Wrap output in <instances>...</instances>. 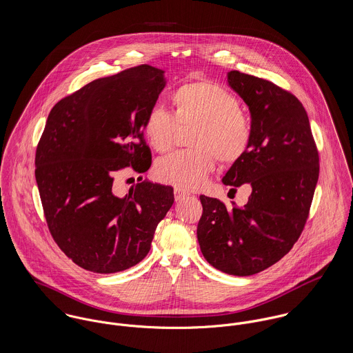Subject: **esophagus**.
Here are the masks:
<instances>
[{
    "label": "esophagus",
    "mask_w": 353,
    "mask_h": 353,
    "mask_svg": "<svg viewBox=\"0 0 353 353\" xmlns=\"http://www.w3.org/2000/svg\"><path fill=\"white\" fill-rule=\"evenodd\" d=\"M174 194H175V201H181V200H183L185 197L190 196L188 192H185V190H182V189H178V188L174 190Z\"/></svg>",
    "instance_id": "esophagus-1"
}]
</instances>
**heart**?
I'll return each instance as SVG.
<instances>
[{
  "label": "heart",
  "instance_id": "heart-1",
  "mask_svg": "<svg viewBox=\"0 0 353 353\" xmlns=\"http://www.w3.org/2000/svg\"><path fill=\"white\" fill-rule=\"evenodd\" d=\"M174 111L153 105L144 119V134L152 148L167 152L175 144L179 126L190 133L193 150L176 151L156 163L157 176L179 189H199L213 171L216 158L224 164L242 159L252 141V123L238 98L208 80H194L171 94Z\"/></svg>",
  "mask_w": 353,
  "mask_h": 353
}]
</instances>
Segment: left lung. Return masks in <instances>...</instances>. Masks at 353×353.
Masks as SVG:
<instances>
[{
	"instance_id": "obj_1",
	"label": "left lung",
	"mask_w": 353,
	"mask_h": 353,
	"mask_svg": "<svg viewBox=\"0 0 353 353\" xmlns=\"http://www.w3.org/2000/svg\"><path fill=\"white\" fill-rule=\"evenodd\" d=\"M227 81L249 105L252 141L223 183H249L252 194L242 208L200 196L197 238L213 268L252 276L280 261L299 239L318 182L319 157L296 97L238 70L228 72Z\"/></svg>"
}]
</instances>
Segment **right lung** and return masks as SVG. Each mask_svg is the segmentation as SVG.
<instances>
[{
  "instance_id": "right-lung-1",
  "label": "right lung",
  "mask_w": 353,
  "mask_h": 353,
  "mask_svg": "<svg viewBox=\"0 0 353 353\" xmlns=\"http://www.w3.org/2000/svg\"><path fill=\"white\" fill-rule=\"evenodd\" d=\"M164 87V70L140 65L91 81L49 114L35 178L51 236L85 270L117 273L143 261L174 203L171 186L147 181L114 193L115 172L151 167L143 126Z\"/></svg>"
}]
</instances>
